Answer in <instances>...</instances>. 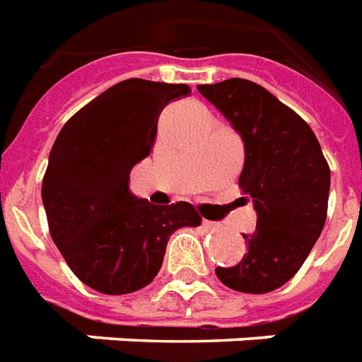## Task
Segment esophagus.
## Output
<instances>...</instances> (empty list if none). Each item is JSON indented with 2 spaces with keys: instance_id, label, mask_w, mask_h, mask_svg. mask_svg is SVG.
<instances>
[{
  "instance_id": "obj_1",
  "label": "esophagus",
  "mask_w": 362,
  "mask_h": 362,
  "mask_svg": "<svg viewBox=\"0 0 362 362\" xmlns=\"http://www.w3.org/2000/svg\"><path fill=\"white\" fill-rule=\"evenodd\" d=\"M202 228L206 229V231H214V229H218V223H214V221L204 220V221H202Z\"/></svg>"
}]
</instances>
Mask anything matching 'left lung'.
<instances>
[{
    "label": "left lung",
    "instance_id": "left-lung-1",
    "mask_svg": "<svg viewBox=\"0 0 362 362\" xmlns=\"http://www.w3.org/2000/svg\"><path fill=\"white\" fill-rule=\"evenodd\" d=\"M245 142L239 187L255 202L257 229L237 266L216 268L241 293L278 289L299 272L326 223L329 165L313 129L264 86L247 78L200 84Z\"/></svg>",
    "mask_w": 362,
    "mask_h": 362
}]
</instances>
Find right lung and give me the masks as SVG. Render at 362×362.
<instances>
[{
    "mask_svg": "<svg viewBox=\"0 0 362 362\" xmlns=\"http://www.w3.org/2000/svg\"><path fill=\"white\" fill-rule=\"evenodd\" d=\"M189 92L187 84L127 78L81 107L55 139L42 181L49 235L76 278L96 291L146 287L171 233L202 221L189 202L156 206L129 191L134 163L154 146L162 110Z\"/></svg>",
    "mask_w": 362,
    "mask_h": 362,
    "instance_id": "1",
    "label": "right lung"
}]
</instances>
